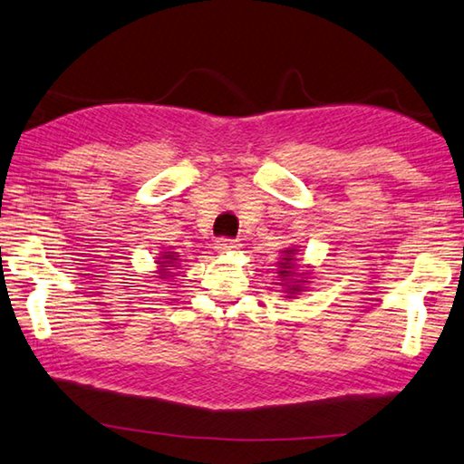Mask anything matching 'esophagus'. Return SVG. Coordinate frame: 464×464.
Listing matches in <instances>:
<instances>
[{
  "mask_svg": "<svg viewBox=\"0 0 464 464\" xmlns=\"http://www.w3.org/2000/svg\"><path fill=\"white\" fill-rule=\"evenodd\" d=\"M238 246H240L238 240H232V238H226V237L216 240V248L222 250V253H226V250H237Z\"/></svg>",
  "mask_w": 464,
  "mask_h": 464,
  "instance_id": "34e87169",
  "label": "esophagus"
}]
</instances>
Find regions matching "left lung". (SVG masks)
I'll list each match as a JSON object with an SVG mask.
<instances>
[{"mask_svg":"<svg viewBox=\"0 0 464 464\" xmlns=\"http://www.w3.org/2000/svg\"><path fill=\"white\" fill-rule=\"evenodd\" d=\"M285 253H287V256H285V259H284L282 263H279V265H282V271H279V276L290 277V271H287V269H292V267H294V259H292L294 250H285ZM290 292H292V294L300 292V287H298V285H292V287H290Z\"/></svg>","mask_w":464,"mask_h":464,"instance_id":"1","label":"left lung"}]
</instances>
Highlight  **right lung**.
I'll list each match as a JSON object with an SVG mask.
<instances>
[{
	"mask_svg": "<svg viewBox=\"0 0 464 464\" xmlns=\"http://www.w3.org/2000/svg\"><path fill=\"white\" fill-rule=\"evenodd\" d=\"M162 259H169V261H160V271H158V273H160L162 279H166L164 276H170V273H172V271H169V267H177L174 263H177L179 259H177V255H166V256H162Z\"/></svg>",
	"mask_w": 464,
	"mask_h": 464,
	"instance_id": "right-lung-1",
	"label": "right lung"
}]
</instances>
